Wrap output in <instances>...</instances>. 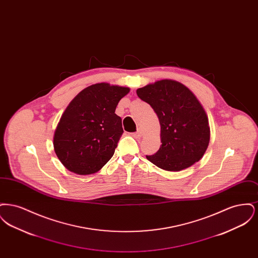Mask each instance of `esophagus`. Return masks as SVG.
Returning a JSON list of instances; mask_svg holds the SVG:
<instances>
[{
    "label": "esophagus",
    "mask_w": 258,
    "mask_h": 258,
    "mask_svg": "<svg viewBox=\"0 0 258 258\" xmlns=\"http://www.w3.org/2000/svg\"><path fill=\"white\" fill-rule=\"evenodd\" d=\"M133 136H134L135 138H136V139H139V138H141V137H142V133H141L140 131H137L136 133L133 134Z\"/></svg>",
    "instance_id": "34e87169"
}]
</instances>
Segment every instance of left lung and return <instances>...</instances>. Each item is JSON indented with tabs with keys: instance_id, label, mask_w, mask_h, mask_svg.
I'll return each instance as SVG.
<instances>
[{
	"instance_id": "obj_1",
	"label": "left lung",
	"mask_w": 258,
	"mask_h": 258,
	"mask_svg": "<svg viewBox=\"0 0 258 258\" xmlns=\"http://www.w3.org/2000/svg\"><path fill=\"white\" fill-rule=\"evenodd\" d=\"M159 117V151L146 156L163 170L181 171L204 156L210 142L208 117L195 94L184 84L162 79L136 90Z\"/></svg>"
}]
</instances>
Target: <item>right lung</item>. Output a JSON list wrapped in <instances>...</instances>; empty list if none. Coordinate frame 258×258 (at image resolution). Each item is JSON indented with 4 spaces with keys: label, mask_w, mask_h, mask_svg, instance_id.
I'll return each instance as SVG.
<instances>
[{
    "label": "right lung",
    "mask_w": 258,
    "mask_h": 258,
    "mask_svg": "<svg viewBox=\"0 0 258 258\" xmlns=\"http://www.w3.org/2000/svg\"><path fill=\"white\" fill-rule=\"evenodd\" d=\"M128 92L127 87L97 83L70 102L53 138L54 151L67 169L78 175L94 174L113 157L123 133L115 110Z\"/></svg>",
    "instance_id": "obj_1"
}]
</instances>
